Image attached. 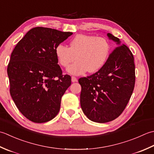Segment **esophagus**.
<instances>
[{"mask_svg":"<svg viewBox=\"0 0 154 154\" xmlns=\"http://www.w3.org/2000/svg\"><path fill=\"white\" fill-rule=\"evenodd\" d=\"M77 81H78V79H77L76 77H75V76H72V82H76Z\"/></svg>","mask_w":154,"mask_h":154,"instance_id":"esophagus-1","label":"esophagus"}]
</instances>
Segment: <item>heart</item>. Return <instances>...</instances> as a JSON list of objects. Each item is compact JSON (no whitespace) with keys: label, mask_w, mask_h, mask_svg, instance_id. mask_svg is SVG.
Returning <instances> with one entry per match:
<instances>
[{"label":"heart","mask_w":154,"mask_h":154,"mask_svg":"<svg viewBox=\"0 0 154 154\" xmlns=\"http://www.w3.org/2000/svg\"><path fill=\"white\" fill-rule=\"evenodd\" d=\"M110 45L105 38L87 34H78L70 42V47L58 45L55 54L58 63L67 67L71 62L78 60L67 68L68 73L81 75L87 71L93 73L101 69L107 61Z\"/></svg>","instance_id":"obj_1"}]
</instances>
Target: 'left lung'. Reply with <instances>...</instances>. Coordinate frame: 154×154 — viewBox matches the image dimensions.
<instances>
[{
    "label": "left lung",
    "instance_id": "1",
    "mask_svg": "<svg viewBox=\"0 0 154 154\" xmlns=\"http://www.w3.org/2000/svg\"><path fill=\"white\" fill-rule=\"evenodd\" d=\"M108 36L118 46L103 66L89 76L80 78V105L90 120L106 123L115 120L126 107L136 81L133 54L118 38Z\"/></svg>",
    "mask_w": 154,
    "mask_h": 154
}]
</instances>
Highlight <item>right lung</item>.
<instances>
[{"label":"right lung","instance_id":"obj_1","mask_svg":"<svg viewBox=\"0 0 154 154\" xmlns=\"http://www.w3.org/2000/svg\"><path fill=\"white\" fill-rule=\"evenodd\" d=\"M72 34L50 28H33L12 52L7 68L11 96L30 121L44 123L59 112L71 77L62 74L55 48Z\"/></svg>","mask_w":154,"mask_h":154}]
</instances>
